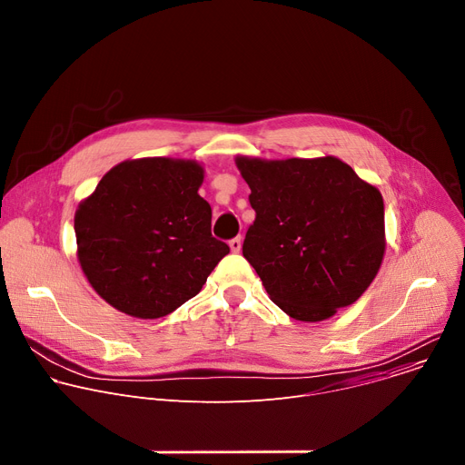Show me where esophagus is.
Instances as JSON below:
<instances>
[{
    "label": "esophagus",
    "instance_id": "34e87169",
    "mask_svg": "<svg viewBox=\"0 0 465 465\" xmlns=\"http://www.w3.org/2000/svg\"><path fill=\"white\" fill-rule=\"evenodd\" d=\"M241 246H242V239L241 237H235V239H232L230 241V248H232V252H241Z\"/></svg>",
    "mask_w": 465,
    "mask_h": 465
}]
</instances>
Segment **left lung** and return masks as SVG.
Masks as SVG:
<instances>
[{"mask_svg": "<svg viewBox=\"0 0 465 465\" xmlns=\"http://www.w3.org/2000/svg\"><path fill=\"white\" fill-rule=\"evenodd\" d=\"M255 221L242 255L291 318L322 322L357 302L386 250L381 191L335 156H237Z\"/></svg>", "mask_w": 465, "mask_h": 465, "instance_id": "obj_1", "label": "left lung"}]
</instances>
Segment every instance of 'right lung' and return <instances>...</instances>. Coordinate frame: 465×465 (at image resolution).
I'll use <instances>...</instances> for the list:
<instances>
[{"label":"right lung","instance_id":"obj_1","mask_svg":"<svg viewBox=\"0 0 465 465\" xmlns=\"http://www.w3.org/2000/svg\"><path fill=\"white\" fill-rule=\"evenodd\" d=\"M194 160L138 158L112 167L75 212L77 259L94 291L142 320L201 292L230 246L212 235Z\"/></svg>","mask_w":465,"mask_h":465}]
</instances>
